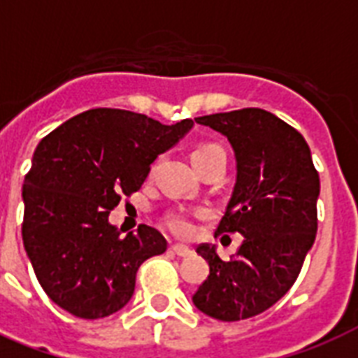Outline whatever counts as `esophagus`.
Masks as SVG:
<instances>
[{"label": "esophagus", "instance_id": "obj_1", "mask_svg": "<svg viewBox=\"0 0 358 358\" xmlns=\"http://www.w3.org/2000/svg\"><path fill=\"white\" fill-rule=\"evenodd\" d=\"M171 250H173L176 256H182V258H185V256H189L191 252H193L189 247H185V245H178V243L173 245V247H171Z\"/></svg>", "mask_w": 358, "mask_h": 358}]
</instances>
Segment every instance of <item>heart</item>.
Instances as JSON below:
<instances>
[{
	"label": "heart",
	"mask_w": 358,
	"mask_h": 358,
	"mask_svg": "<svg viewBox=\"0 0 358 358\" xmlns=\"http://www.w3.org/2000/svg\"><path fill=\"white\" fill-rule=\"evenodd\" d=\"M212 148H221L219 145H204V146H199L193 154H201L204 150H212ZM169 227L173 230L174 234L178 236H189L193 232V221L187 213L184 212H178V213H173L171 217H169Z\"/></svg>",
	"instance_id": "b5f03b06"
}]
</instances>
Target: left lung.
<instances>
[{"label":"left lung","instance_id":"1","mask_svg":"<svg viewBox=\"0 0 358 358\" xmlns=\"http://www.w3.org/2000/svg\"><path fill=\"white\" fill-rule=\"evenodd\" d=\"M195 122L224 135L234 150L236 184L215 236L238 232L243 241L229 260L215 245L196 247L210 275L193 305L221 322H239L294 286L316 239L320 176L305 137L269 111L247 108Z\"/></svg>","mask_w":358,"mask_h":358}]
</instances>
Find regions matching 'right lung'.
<instances>
[{
	"mask_svg": "<svg viewBox=\"0 0 358 358\" xmlns=\"http://www.w3.org/2000/svg\"><path fill=\"white\" fill-rule=\"evenodd\" d=\"M191 128L189 119L165 126L124 109H89L38 143L22 191V238L55 305L83 320L128 305L137 269L165 252L167 239L146 224L122 234L109 213Z\"/></svg>",
	"mask_w": 358,
	"mask_h": 358,
	"instance_id": "right-lung-1",
	"label": "right lung"
}]
</instances>
